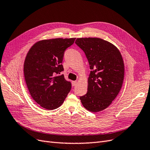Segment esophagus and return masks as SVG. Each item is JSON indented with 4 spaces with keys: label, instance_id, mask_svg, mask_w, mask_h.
<instances>
[{
    "label": "esophagus",
    "instance_id": "1",
    "mask_svg": "<svg viewBox=\"0 0 150 150\" xmlns=\"http://www.w3.org/2000/svg\"><path fill=\"white\" fill-rule=\"evenodd\" d=\"M77 84V81H72V86H75Z\"/></svg>",
    "mask_w": 150,
    "mask_h": 150
}]
</instances>
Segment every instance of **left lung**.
Wrapping results in <instances>:
<instances>
[{
    "instance_id": "1",
    "label": "left lung",
    "mask_w": 150,
    "mask_h": 150,
    "mask_svg": "<svg viewBox=\"0 0 150 150\" xmlns=\"http://www.w3.org/2000/svg\"><path fill=\"white\" fill-rule=\"evenodd\" d=\"M75 43L84 52L90 69L88 92L80 97L89 111L107 108L117 96L125 76V64L119 49L100 38H78Z\"/></svg>"
}]
</instances>
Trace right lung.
<instances>
[{
  "label": "right lung",
  "mask_w": 150,
  "mask_h": 150,
  "mask_svg": "<svg viewBox=\"0 0 150 150\" xmlns=\"http://www.w3.org/2000/svg\"><path fill=\"white\" fill-rule=\"evenodd\" d=\"M76 38L45 39L35 43L27 54L24 64L25 83L30 96L48 110L61 106L71 89V84L60 73L66 49Z\"/></svg>",
  "instance_id": "1"
}]
</instances>
